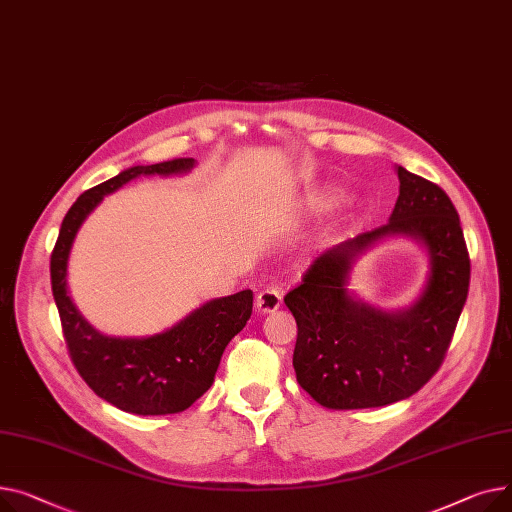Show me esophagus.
I'll return each instance as SVG.
<instances>
[{"label":"esophagus","mask_w":512,"mask_h":512,"mask_svg":"<svg viewBox=\"0 0 512 512\" xmlns=\"http://www.w3.org/2000/svg\"><path fill=\"white\" fill-rule=\"evenodd\" d=\"M281 304H283V291H279L277 287H266L256 297V308L262 314L277 312L281 308Z\"/></svg>","instance_id":"34e87169"}]
</instances>
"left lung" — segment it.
I'll list each match as a JSON object with an SVG mask.
<instances>
[{
    "mask_svg": "<svg viewBox=\"0 0 512 512\" xmlns=\"http://www.w3.org/2000/svg\"><path fill=\"white\" fill-rule=\"evenodd\" d=\"M399 198L388 223L320 254L285 295L297 322L299 386L328 409L403 401L440 368L469 291V254L457 210L442 188L397 165ZM390 236L427 250L420 295L397 311L376 309L348 289L356 258Z\"/></svg>",
    "mask_w": 512,
    "mask_h": 512,
    "instance_id": "1",
    "label": "left lung"
}]
</instances>
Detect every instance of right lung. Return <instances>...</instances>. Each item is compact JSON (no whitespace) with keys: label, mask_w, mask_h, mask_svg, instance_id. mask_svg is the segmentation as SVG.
<instances>
[{"label":"right lung","mask_w":512,"mask_h":512,"mask_svg":"<svg viewBox=\"0 0 512 512\" xmlns=\"http://www.w3.org/2000/svg\"><path fill=\"white\" fill-rule=\"evenodd\" d=\"M194 167V159L136 165L86 190L64 217L51 254V289L72 362L101 399L128 413H179L200 399L215 382L225 347L250 320L254 293L244 289L210 299L157 335L109 337L74 304L68 287L70 252L82 223L105 196L140 175H184Z\"/></svg>","instance_id":"add662e5"}]
</instances>
